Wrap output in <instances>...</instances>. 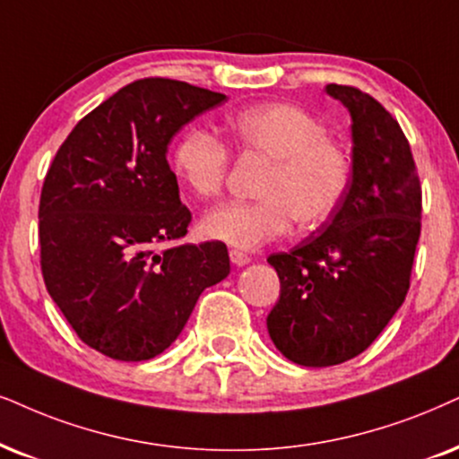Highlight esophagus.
Wrapping results in <instances>:
<instances>
[{"mask_svg": "<svg viewBox=\"0 0 459 459\" xmlns=\"http://www.w3.org/2000/svg\"><path fill=\"white\" fill-rule=\"evenodd\" d=\"M229 256H230V263H233L235 266H246V264H249V260H252L247 254L239 252V249H230Z\"/></svg>", "mask_w": 459, "mask_h": 459, "instance_id": "1", "label": "esophagus"}]
</instances>
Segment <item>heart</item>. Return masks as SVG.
Segmentation results:
<instances>
[{
    "instance_id": "1",
    "label": "heart",
    "mask_w": 459,
    "mask_h": 459,
    "mask_svg": "<svg viewBox=\"0 0 459 459\" xmlns=\"http://www.w3.org/2000/svg\"><path fill=\"white\" fill-rule=\"evenodd\" d=\"M235 146L271 160L260 201L220 203L203 216L201 233L239 249L264 246L292 226L330 220L351 186L353 162L343 143L326 137L320 118L292 103H260L226 120ZM171 169L190 195L213 196L222 188L229 152L216 135L188 129L178 139Z\"/></svg>"
}]
</instances>
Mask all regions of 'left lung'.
Returning a JSON list of instances; mask_svg holds the SVG:
<instances>
[{
  "label": "left lung",
  "instance_id": "left-lung-1",
  "mask_svg": "<svg viewBox=\"0 0 459 459\" xmlns=\"http://www.w3.org/2000/svg\"><path fill=\"white\" fill-rule=\"evenodd\" d=\"M326 92L351 116V186L320 233L266 258L281 283L271 341L313 368L347 362L381 334L409 292L421 230L420 178L400 125L353 86Z\"/></svg>",
  "mask_w": 459,
  "mask_h": 459
}]
</instances>
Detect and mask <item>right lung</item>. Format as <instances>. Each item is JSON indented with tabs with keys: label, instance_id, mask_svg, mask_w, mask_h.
<instances>
[{
	"label": "right lung",
	"instance_id": "add662e5",
	"mask_svg": "<svg viewBox=\"0 0 459 459\" xmlns=\"http://www.w3.org/2000/svg\"><path fill=\"white\" fill-rule=\"evenodd\" d=\"M224 101L222 92L179 80H137L74 126L46 173L38 213L46 290L103 356H159L203 290L230 273L220 241L160 249L190 224L167 146Z\"/></svg>",
	"mask_w": 459,
	"mask_h": 459
}]
</instances>
